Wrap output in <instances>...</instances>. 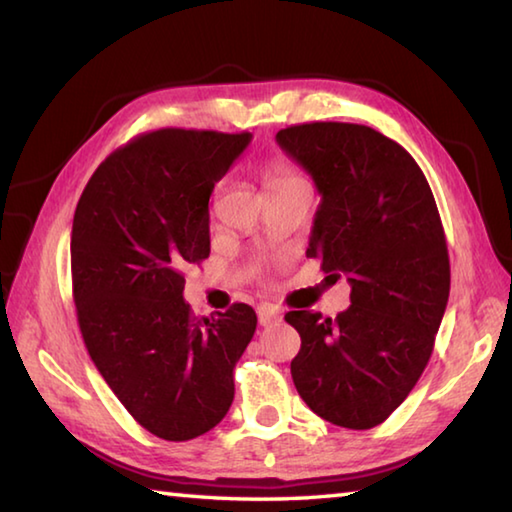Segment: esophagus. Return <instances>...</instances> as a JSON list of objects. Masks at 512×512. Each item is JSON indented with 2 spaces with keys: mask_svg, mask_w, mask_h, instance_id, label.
Returning <instances> with one entry per match:
<instances>
[{
  "mask_svg": "<svg viewBox=\"0 0 512 512\" xmlns=\"http://www.w3.org/2000/svg\"><path fill=\"white\" fill-rule=\"evenodd\" d=\"M257 318H259V324H262V327H271V324L282 320V313L273 309V306H262V309L257 311Z\"/></svg>",
  "mask_w": 512,
  "mask_h": 512,
  "instance_id": "1",
  "label": "esophagus"
}]
</instances>
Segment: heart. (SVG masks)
<instances>
[{
  "mask_svg": "<svg viewBox=\"0 0 512 512\" xmlns=\"http://www.w3.org/2000/svg\"><path fill=\"white\" fill-rule=\"evenodd\" d=\"M264 181H266L268 190H275V188H280V185L300 181V176H297L284 161L277 159L264 167Z\"/></svg>",
  "mask_w": 512,
  "mask_h": 512,
  "instance_id": "obj_1",
  "label": "heart"
}]
</instances>
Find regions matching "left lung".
<instances>
[{
	"label": "left lung",
	"instance_id": "obj_1",
	"mask_svg": "<svg viewBox=\"0 0 512 512\" xmlns=\"http://www.w3.org/2000/svg\"><path fill=\"white\" fill-rule=\"evenodd\" d=\"M275 141L320 194L306 257L351 284V306L336 320L284 315L302 338L293 383L324 421L369 430L414 389L448 306L439 210L410 152L376 129L306 123Z\"/></svg>",
	"mask_w": 512,
	"mask_h": 512
}]
</instances>
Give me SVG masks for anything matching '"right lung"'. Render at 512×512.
Returning a JSON list of instances; mask_svg holds the SVG:
<instances>
[{"label": "right lung", "instance_id": "add662e5", "mask_svg": "<svg viewBox=\"0 0 512 512\" xmlns=\"http://www.w3.org/2000/svg\"><path fill=\"white\" fill-rule=\"evenodd\" d=\"M250 134L159 129L120 147L91 176L71 230L78 324L125 410L165 441L212 430L235 398L253 306L194 318L185 266L210 255L208 201Z\"/></svg>", "mask_w": 512, "mask_h": 512}]
</instances>
